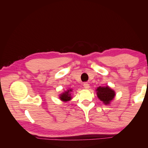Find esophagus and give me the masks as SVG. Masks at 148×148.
I'll return each instance as SVG.
<instances>
[{
	"label": "esophagus",
	"instance_id": "esophagus-1",
	"mask_svg": "<svg viewBox=\"0 0 148 148\" xmlns=\"http://www.w3.org/2000/svg\"><path fill=\"white\" fill-rule=\"evenodd\" d=\"M83 86H84V88L85 89H88V88H89V83H87V82L84 83Z\"/></svg>",
	"mask_w": 148,
	"mask_h": 148
}]
</instances>
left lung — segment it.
<instances>
[{
	"label": "left lung",
	"mask_w": 148,
	"mask_h": 148,
	"mask_svg": "<svg viewBox=\"0 0 148 148\" xmlns=\"http://www.w3.org/2000/svg\"><path fill=\"white\" fill-rule=\"evenodd\" d=\"M97 95L99 99L105 104H109L110 102L114 99L115 92L109 87H99L96 89Z\"/></svg>",
	"instance_id": "obj_1"
}]
</instances>
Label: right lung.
Instances as JSON below:
<instances>
[{
    "label": "right lung",
    "instance_id": "add662e5",
    "mask_svg": "<svg viewBox=\"0 0 148 148\" xmlns=\"http://www.w3.org/2000/svg\"><path fill=\"white\" fill-rule=\"evenodd\" d=\"M70 91H71V89H70V90H68L67 91H65L64 92L62 95H60V99L64 101H68L71 99V96H70V94L69 93Z\"/></svg>",
    "mask_w": 148,
    "mask_h": 148
}]
</instances>
